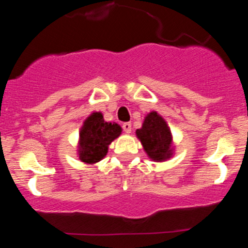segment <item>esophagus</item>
Wrapping results in <instances>:
<instances>
[{
    "mask_svg": "<svg viewBox=\"0 0 248 248\" xmlns=\"http://www.w3.org/2000/svg\"><path fill=\"white\" fill-rule=\"evenodd\" d=\"M122 129L126 133H130L132 132V124H130V122H124V124H122Z\"/></svg>",
    "mask_w": 248,
    "mask_h": 248,
    "instance_id": "34e87169",
    "label": "esophagus"
}]
</instances>
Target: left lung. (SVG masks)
I'll return each mask as SVG.
<instances>
[{"label":"left lung","instance_id":"8db88e82","mask_svg":"<svg viewBox=\"0 0 248 248\" xmlns=\"http://www.w3.org/2000/svg\"><path fill=\"white\" fill-rule=\"evenodd\" d=\"M143 148L151 159L161 161L170 156L172 137L167 124L157 113H149L143 121L142 128L137 130Z\"/></svg>","mask_w":248,"mask_h":248}]
</instances>
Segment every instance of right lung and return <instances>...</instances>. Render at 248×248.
<instances>
[{
  "mask_svg": "<svg viewBox=\"0 0 248 248\" xmlns=\"http://www.w3.org/2000/svg\"><path fill=\"white\" fill-rule=\"evenodd\" d=\"M120 134L121 127L118 124L106 122L101 113H93L80 132V159L86 164L100 161L107 154L111 141Z\"/></svg>",
  "mask_w": 248,
  "mask_h": 248,
  "instance_id": "right-lung-1",
  "label": "right lung"
}]
</instances>
